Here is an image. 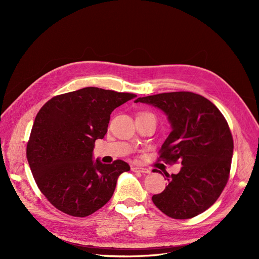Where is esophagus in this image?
Instances as JSON below:
<instances>
[{
	"label": "esophagus",
	"mask_w": 259,
	"mask_h": 259,
	"mask_svg": "<svg viewBox=\"0 0 259 259\" xmlns=\"http://www.w3.org/2000/svg\"><path fill=\"white\" fill-rule=\"evenodd\" d=\"M133 171H138V173H150V169L145 168V167H139V166H133L132 167Z\"/></svg>",
	"instance_id": "1"
}]
</instances>
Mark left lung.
Wrapping results in <instances>:
<instances>
[{
	"label": "left lung",
	"instance_id": "obj_1",
	"mask_svg": "<svg viewBox=\"0 0 259 259\" xmlns=\"http://www.w3.org/2000/svg\"><path fill=\"white\" fill-rule=\"evenodd\" d=\"M135 103L159 108L171 132L162 145L163 162L182 161L178 174H165L167 186L154 205L175 219L197 216L214 204L228 182L233 139L226 119L208 99L191 92L139 97Z\"/></svg>",
	"mask_w": 259,
	"mask_h": 259
}]
</instances>
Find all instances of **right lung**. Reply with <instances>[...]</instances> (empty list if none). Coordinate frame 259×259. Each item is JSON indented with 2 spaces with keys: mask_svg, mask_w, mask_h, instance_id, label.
Returning a JSON list of instances; mask_svg holds the SVG:
<instances>
[{
  "mask_svg": "<svg viewBox=\"0 0 259 259\" xmlns=\"http://www.w3.org/2000/svg\"><path fill=\"white\" fill-rule=\"evenodd\" d=\"M136 97L84 88L53 97L35 116L27 159L38 189L64 213L85 217L111 199L119 176L131 169L122 160H93L96 139L108 131L115 108Z\"/></svg>",
  "mask_w": 259,
  "mask_h": 259,
  "instance_id": "obj_1",
  "label": "right lung"
}]
</instances>
